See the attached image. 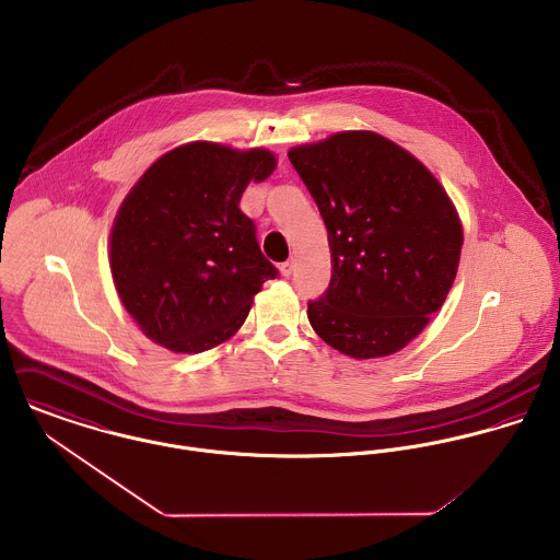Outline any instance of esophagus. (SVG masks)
<instances>
[{
    "mask_svg": "<svg viewBox=\"0 0 560 560\" xmlns=\"http://www.w3.org/2000/svg\"><path fill=\"white\" fill-rule=\"evenodd\" d=\"M293 271H295V260H287V262L280 265V273H282L284 278H291Z\"/></svg>",
    "mask_w": 560,
    "mask_h": 560,
    "instance_id": "obj_1",
    "label": "esophagus"
}]
</instances>
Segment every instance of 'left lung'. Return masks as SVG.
<instances>
[{"mask_svg":"<svg viewBox=\"0 0 560 560\" xmlns=\"http://www.w3.org/2000/svg\"><path fill=\"white\" fill-rule=\"evenodd\" d=\"M319 207L331 280L308 320L345 355L397 353L455 282L464 233L438 178L373 131H342L289 151Z\"/></svg>","mask_w":560,"mask_h":560,"instance_id":"1","label":"left lung"}]
</instances>
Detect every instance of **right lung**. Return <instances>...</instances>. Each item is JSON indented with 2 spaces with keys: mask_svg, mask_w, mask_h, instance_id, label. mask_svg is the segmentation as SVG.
<instances>
[{
  "mask_svg": "<svg viewBox=\"0 0 560 560\" xmlns=\"http://www.w3.org/2000/svg\"><path fill=\"white\" fill-rule=\"evenodd\" d=\"M276 158L191 142L155 161L125 198L109 237L116 291L142 331L174 353L229 340L278 269L240 209Z\"/></svg>",
  "mask_w": 560,
  "mask_h": 560,
  "instance_id": "obj_1",
  "label": "right lung"
}]
</instances>
